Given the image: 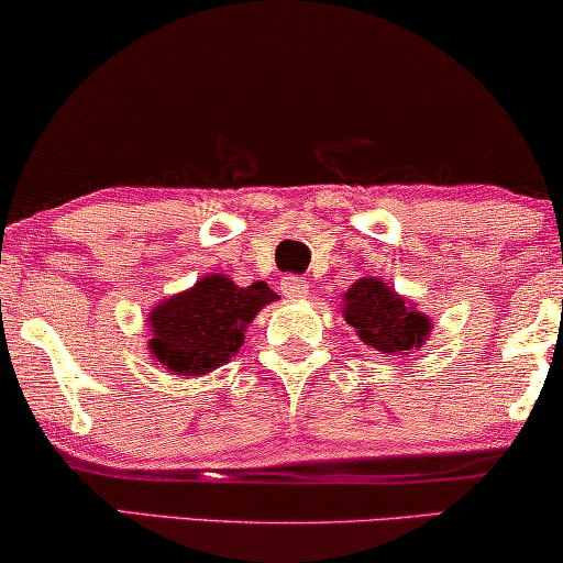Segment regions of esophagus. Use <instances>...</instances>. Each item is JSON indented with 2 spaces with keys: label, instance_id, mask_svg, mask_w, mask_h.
<instances>
[{
  "label": "esophagus",
  "instance_id": "esophagus-1",
  "mask_svg": "<svg viewBox=\"0 0 563 563\" xmlns=\"http://www.w3.org/2000/svg\"><path fill=\"white\" fill-rule=\"evenodd\" d=\"M307 291H310V287H307V282L302 279V276L297 274H287L282 276V295L295 299V297H305Z\"/></svg>",
  "mask_w": 563,
  "mask_h": 563
}]
</instances>
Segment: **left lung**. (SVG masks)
<instances>
[{
  "label": "left lung",
  "instance_id": "8db88e82",
  "mask_svg": "<svg viewBox=\"0 0 563 563\" xmlns=\"http://www.w3.org/2000/svg\"><path fill=\"white\" fill-rule=\"evenodd\" d=\"M343 314L345 322L356 328L361 341L389 356H399L410 349L418 351L430 333L426 314L407 307L405 299L379 279L351 284L345 291Z\"/></svg>",
  "mask_w": 563,
  "mask_h": 563
}]
</instances>
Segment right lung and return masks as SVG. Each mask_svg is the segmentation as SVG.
I'll return each mask as SVG.
<instances>
[{"instance_id": "obj_1", "label": "right lung", "mask_w": 563, "mask_h": 563, "mask_svg": "<svg viewBox=\"0 0 563 563\" xmlns=\"http://www.w3.org/2000/svg\"><path fill=\"white\" fill-rule=\"evenodd\" d=\"M274 299L266 282L238 287L225 274L205 276L148 314L151 353L181 376L212 372L235 356L245 325Z\"/></svg>"}]
</instances>
